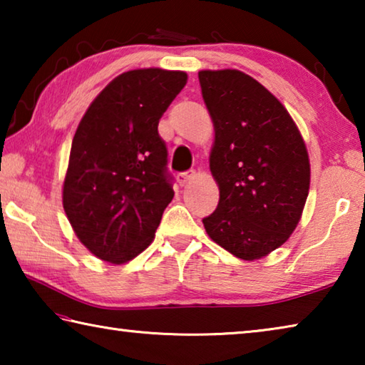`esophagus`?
Here are the masks:
<instances>
[{"mask_svg": "<svg viewBox=\"0 0 365 365\" xmlns=\"http://www.w3.org/2000/svg\"><path fill=\"white\" fill-rule=\"evenodd\" d=\"M196 175V172L195 170H185V172H178V174H177V182L178 183H180L182 185V187H183V185H187L190 180H191V178H193Z\"/></svg>", "mask_w": 365, "mask_h": 365, "instance_id": "1", "label": "esophagus"}]
</instances>
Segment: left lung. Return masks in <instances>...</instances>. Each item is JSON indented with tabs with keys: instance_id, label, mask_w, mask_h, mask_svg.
<instances>
[{
	"instance_id": "8db88e82",
	"label": "left lung",
	"mask_w": 365,
	"mask_h": 365,
	"mask_svg": "<svg viewBox=\"0 0 365 365\" xmlns=\"http://www.w3.org/2000/svg\"><path fill=\"white\" fill-rule=\"evenodd\" d=\"M212 117L217 209L202 224L233 256L255 261L287 242L309 193V156L288 110L240 71L197 73Z\"/></svg>"
}]
</instances>
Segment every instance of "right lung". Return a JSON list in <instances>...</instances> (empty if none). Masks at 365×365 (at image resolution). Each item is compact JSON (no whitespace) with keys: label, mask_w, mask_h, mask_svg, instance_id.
Masks as SVG:
<instances>
[{"label":"right lung","mask_w":365,"mask_h":365,"mask_svg":"<svg viewBox=\"0 0 365 365\" xmlns=\"http://www.w3.org/2000/svg\"><path fill=\"white\" fill-rule=\"evenodd\" d=\"M185 83L178 71L123 72L78 123L63 205L80 242L103 261L123 264L146 250L174 197L158 125Z\"/></svg>","instance_id":"obj_1"}]
</instances>
